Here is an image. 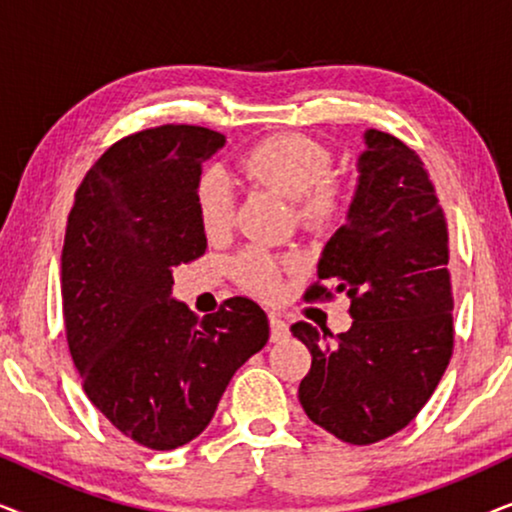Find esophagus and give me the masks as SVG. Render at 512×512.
Masks as SVG:
<instances>
[{
  "instance_id": "34e87169",
  "label": "esophagus",
  "mask_w": 512,
  "mask_h": 512,
  "mask_svg": "<svg viewBox=\"0 0 512 512\" xmlns=\"http://www.w3.org/2000/svg\"><path fill=\"white\" fill-rule=\"evenodd\" d=\"M286 338H289V326H286V321L279 317V314L270 312V340L282 342Z\"/></svg>"
}]
</instances>
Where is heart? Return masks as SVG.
<instances>
[{
    "label": "heart",
    "mask_w": 512,
    "mask_h": 512,
    "mask_svg": "<svg viewBox=\"0 0 512 512\" xmlns=\"http://www.w3.org/2000/svg\"><path fill=\"white\" fill-rule=\"evenodd\" d=\"M240 174L249 184L270 188L284 198L298 202V216L310 226L326 221L335 212L340 188L328 179L331 153L312 137L298 132L272 135L244 153ZM195 205L202 230L209 237L223 235L235 216V195L221 172L209 170L195 188ZM235 272L249 291L275 296L279 291L282 263L261 247L244 249L235 258Z\"/></svg>",
    "instance_id": "obj_1"
}]
</instances>
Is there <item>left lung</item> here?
Listing matches in <instances>:
<instances>
[{"label": "left lung", "instance_id": "obj_1", "mask_svg": "<svg viewBox=\"0 0 512 512\" xmlns=\"http://www.w3.org/2000/svg\"><path fill=\"white\" fill-rule=\"evenodd\" d=\"M345 226L321 251L317 275L352 298L347 333L296 321L312 354L298 387L305 415L335 438L370 445L424 408L454 347L447 223L424 163L389 132L366 130ZM314 284L307 298H328Z\"/></svg>", "mask_w": 512, "mask_h": 512}]
</instances>
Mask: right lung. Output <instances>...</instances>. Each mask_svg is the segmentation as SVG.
<instances>
[{
	"mask_svg": "<svg viewBox=\"0 0 512 512\" xmlns=\"http://www.w3.org/2000/svg\"><path fill=\"white\" fill-rule=\"evenodd\" d=\"M221 132L160 125L123 137L76 191L62 247V314L83 391L123 436L177 450L212 422L230 377L270 338L235 296L198 317L172 268L205 254L195 188Z\"/></svg>",
	"mask_w": 512,
	"mask_h": 512,
	"instance_id": "1",
	"label": "right lung"
}]
</instances>
